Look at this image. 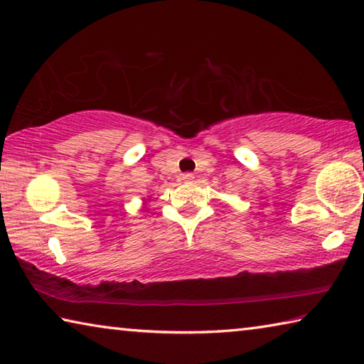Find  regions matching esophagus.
<instances>
[{"label": "esophagus", "instance_id": "obj_1", "mask_svg": "<svg viewBox=\"0 0 364 364\" xmlns=\"http://www.w3.org/2000/svg\"><path fill=\"white\" fill-rule=\"evenodd\" d=\"M194 180V175L193 173H183L181 175V181L183 183H193Z\"/></svg>", "mask_w": 364, "mask_h": 364}]
</instances>
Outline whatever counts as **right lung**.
I'll return each mask as SVG.
<instances>
[{"label":"right lung","mask_w":364,"mask_h":364,"mask_svg":"<svg viewBox=\"0 0 364 364\" xmlns=\"http://www.w3.org/2000/svg\"><path fill=\"white\" fill-rule=\"evenodd\" d=\"M147 200H149V199H147ZM144 205H146V199H144Z\"/></svg>","instance_id":"add662e5"}]
</instances>
